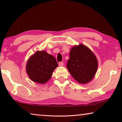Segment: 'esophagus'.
<instances>
[{
    "mask_svg": "<svg viewBox=\"0 0 122 122\" xmlns=\"http://www.w3.org/2000/svg\"><path fill=\"white\" fill-rule=\"evenodd\" d=\"M59 66H63V62H59Z\"/></svg>",
    "mask_w": 122,
    "mask_h": 122,
    "instance_id": "1",
    "label": "esophagus"
}]
</instances>
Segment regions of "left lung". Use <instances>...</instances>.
<instances>
[{
  "label": "left lung",
  "mask_w": 122,
  "mask_h": 122,
  "mask_svg": "<svg viewBox=\"0 0 122 122\" xmlns=\"http://www.w3.org/2000/svg\"><path fill=\"white\" fill-rule=\"evenodd\" d=\"M98 67L96 56L83 45L73 47L70 51L67 68L76 81L85 84L92 79Z\"/></svg>",
  "instance_id": "obj_1"
}]
</instances>
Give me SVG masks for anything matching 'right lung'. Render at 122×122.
<instances>
[{
	"label": "right lung",
	"instance_id": "1",
	"mask_svg": "<svg viewBox=\"0 0 122 122\" xmlns=\"http://www.w3.org/2000/svg\"><path fill=\"white\" fill-rule=\"evenodd\" d=\"M58 66L56 59L46 51H38L29 59L26 71L33 81L45 83L50 79Z\"/></svg>",
	"mask_w": 122,
	"mask_h": 122
}]
</instances>
